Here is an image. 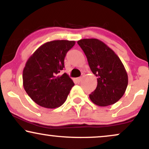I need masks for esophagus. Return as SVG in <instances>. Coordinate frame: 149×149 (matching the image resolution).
<instances>
[{
    "label": "esophagus",
    "instance_id": "1",
    "mask_svg": "<svg viewBox=\"0 0 149 149\" xmlns=\"http://www.w3.org/2000/svg\"><path fill=\"white\" fill-rule=\"evenodd\" d=\"M77 81H78L79 83H80L81 81H82V77H79V78L77 79Z\"/></svg>",
    "mask_w": 149,
    "mask_h": 149
}]
</instances>
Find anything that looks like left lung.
<instances>
[{
  "label": "left lung",
  "mask_w": 149,
  "mask_h": 149,
  "mask_svg": "<svg viewBox=\"0 0 149 149\" xmlns=\"http://www.w3.org/2000/svg\"><path fill=\"white\" fill-rule=\"evenodd\" d=\"M77 43L87 57L91 72L97 77V87L89 95L95 104L107 107L119 101L128 84L127 73L117 54L97 38H84Z\"/></svg>",
  "instance_id": "8db88e82"
}]
</instances>
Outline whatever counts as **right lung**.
<instances>
[{
  "instance_id": "obj_1",
  "label": "right lung",
  "mask_w": 149,
  "mask_h": 149,
  "mask_svg": "<svg viewBox=\"0 0 149 149\" xmlns=\"http://www.w3.org/2000/svg\"><path fill=\"white\" fill-rule=\"evenodd\" d=\"M74 40H57L40 46L28 58L23 70L24 88L34 102L47 109L60 107L74 85L64 67L66 53Z\"/></svg>"
}]
</instances>
